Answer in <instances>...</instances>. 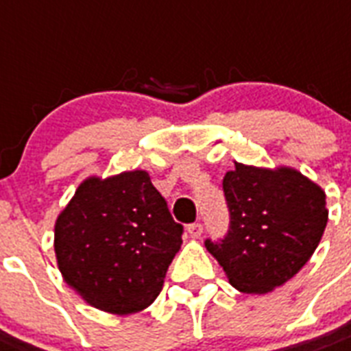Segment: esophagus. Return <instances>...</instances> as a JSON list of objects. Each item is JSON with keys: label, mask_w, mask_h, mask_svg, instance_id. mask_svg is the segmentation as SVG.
I'll use <instances>...</instances> for the list:
<instances>
[{"label": "esophagus", "mask_w": 351, "mask_h": 351, "mask_svg": "<svg viewBox=\"0 0 351 351\" xmlns=\"http://www.w3.org/2000/svg\"><path fill=\"white\" fill-rule=\"evenodd\" d=\"M187 232H189L191 238L198 240V238L202 236V232H204V225H202V223H191L189 227H187Z\"/></svg>", "instance_id": "esophagus-1"}]
</instances>
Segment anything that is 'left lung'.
<instances>
[{"label":"left lung","instance_id":"1","mask_svg":"<svg viewBox=\"0 0 351 351\" xmlns=\"http://www.w3.org/2000/svg\"><path fill=\"white\" fill-rule=\"evenodd\" d=\"M229 232L205 247L243 294H267L294 278L312 258L328 221L326 195L289 166L234 162L223 176Z\"/></svg>","mask_w":351,"mask_h":351}]
</instances>
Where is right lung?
Segmentation results:
<instances>
[{"label":"right lung","instance_id":"obj_1","mask_svg":"<svg viewBox=\"0 0 351 351\" xmlns=\"http://www.w3.org/2000/svg\"><path fill=\"white\" fill-rule=\"evenodd\" d=\"M182 230L147 171L88 176L57 216V267L93 308L135 314L160 294Z\"/></svg>","mask_w":351,"mask_h":351}]
</instances>
